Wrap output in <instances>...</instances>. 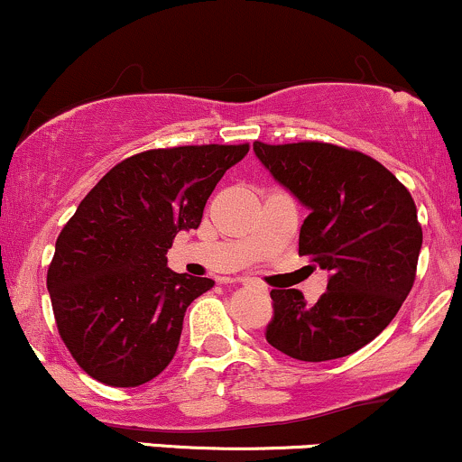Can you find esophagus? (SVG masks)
<instances>
[{"label": "esophagus", "instance_id": "obj_1", "mask_svg": "<svg viewBox=\"0 0 462 462\" xmlns=\"http://www.w3.org/2000/svg\"><path fill=\"white\" fill-rule=\"evenodd\" d=\"M235 282H239V285H256L254 278H250V276H239V278H235Z\"/></svg>", "mask_w": 462, "mask_h": 462}]
</instances>
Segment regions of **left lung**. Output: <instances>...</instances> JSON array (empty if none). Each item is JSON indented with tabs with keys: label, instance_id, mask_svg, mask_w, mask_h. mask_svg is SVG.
<instances>
[{
	"label": "left lung",
	"instance_id": "1",
	"mask_svg": "<svg viewBox=\"0 0 462 462\" xmlns=\"http://www.w3.org/2000/svg\"><path fill=\"white\" fill-rule=\"evenodd\" d=\"M254 153L309 210L298 254L331 273L316 305L272 289L267 342L300 362L346 357L388 327L414 285L423 230L412 195L371 155L327 142H254Z\"/></svg>",
	"mask_w": 462,
	"mask_h": 462
}]
</instances>
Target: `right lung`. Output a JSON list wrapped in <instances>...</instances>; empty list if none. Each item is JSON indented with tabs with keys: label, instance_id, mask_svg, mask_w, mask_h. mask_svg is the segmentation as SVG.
<instances>
[{
	"label": "right lung",
	"instance_id": "1",
	"mask_svg": "<svg viewBox=\"0 0 462 462\" xmlns=\"http://www.w3.org/2000/svg\"><path fill=\"white\" fill-rule=\"evenodd\" d=\"M250 144L151 149L116 164L60 230L48 267L59 336L89 377L151 382L177 351L186 309L215 281L166 267L177 232L197 230L208 197Z\"/></svg>",
	"mask_w": 462,
	"mask_h": 462
}]
</instances>
